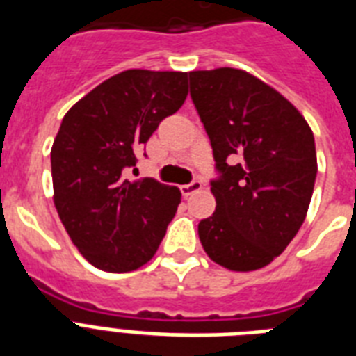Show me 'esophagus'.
<instances>
[{"instance_id": "1", "label": "esophagus", "mask_w": 356, "mask_h": 356, "mask_svg": "<svg viewBox=\"0 0 356 356\" xmlns=\"http://www.w3.org/2000/svg\"><path fill=\"white\" fill-rule=\"evenodd\" d=\"M180 189H181V195H184V196H191L193 193L200 191V189H202V181L200 180H195V181H191V184H187V186H181Z\"/></svg>"}]
</instances>
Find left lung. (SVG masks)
Returning <instances> with one entry per match:
<instances>
[{
	"mask_svg": "<svg viewBox=\"0 0 356 356\" xmlns=\"http://www.w3.org/2000/svg\"><path fill=\"white\" fill-rule=\"evenodd\" d=\"M220 178L217 207L198 224L211 261L233 272L270 264L300 232L316 180L314 136L277 90L237 67L189 71Z\"/></svg>",
	"mask_w": 356,
	"mask_h": 356,
	"instance_id": "obj_1",
	"label": "left lung"
}]
</instances>
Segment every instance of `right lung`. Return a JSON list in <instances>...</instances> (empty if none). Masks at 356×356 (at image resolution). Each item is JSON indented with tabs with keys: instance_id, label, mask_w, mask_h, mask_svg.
<instances>
[{
	"instance_id": "add662e5",
	"label": "right lung",
	"mask_w": 356,
	"mask_h": 356,
	"mask_svg": "<svg viewBox=\"0 0 356 356\" xmlns=\"http://www.w3.org/2000/svg\"><path fill=\"white\" fill-rule=\"evenodd\" d=\"M186 97L184 71L127 70L93 88L62 119L51 147L53 200L93 266L123 274L154 257L181 193L154 178L129 181L124 169Z\"/></svg>"
}]
</instances>
